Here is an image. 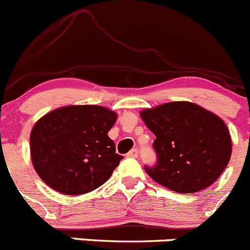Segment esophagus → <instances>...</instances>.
Segmentation results:
<instances>
[{
  "mask_svg": "<svg viewBox=\"0 0 250 250\" xmlns=\"http://www.w3.org/2000/svg\"><path fill=\"white\" fill-rule=\"evenodd\" d=\"M127 157H130V158H137L138 157V149H132V150H130V152L127 153Z\"/></svg>",
  "mask_w": 250,
  "mask_h": 250,
  "instance_id": "esophagus-1",
  "label": "esophagus"
}]
</instances>
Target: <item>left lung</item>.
<instances>
[{"instance_id": "1", "label": "left lung", "mask_w": 250, "mask_h": 250, "mask_svg": "<svg viewBox=\"0 0 250 250\" xmlns=\"http://www.w3.org/2000/svg\"><path fill=\"white\" fill-rule=\"evenodd\" d=\"M140 115L157 137V165L145 167L155 182L194 193L219 179L232 154L231 135L221 118L186 101L147 108Z\"/></svg>"}]
</instances>
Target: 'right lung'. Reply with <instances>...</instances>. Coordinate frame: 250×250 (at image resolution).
<instances>
[{
	"label": "right lung",
	"mask_w": 250,
	"mask_h": 250,
	"mask_svg": "<svg viewBox=\"0 0 250 250\" xmlns=\"http://www.w3.org/2000/svg\"><path fill=\"white\" fill-rule=\"evenodd\" d=\"M117 118L93 104L65 105L40 118L30 133V155L42 181L68 196L102 186L123 159L108 136Z\"/></svg>",
	"instance_id": "add662e5"
}]
</instances>
